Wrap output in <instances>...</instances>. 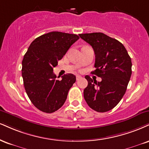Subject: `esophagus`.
<instances>
[{
    "label": "esophagus",
    "mask_w": 149,
    "mask_h": 149,
    "mask_svg": "<svg viewBox=\"0 0 149 149\" xmlns=\"http://www.w3.org/2000/svg\"><path fill=\"white\" fill-rule=\"evenodd\" d=\"M81 78H82V77L80 76H78H78H76V80H79L80 79H81Z\"/></svg>",
    "instance_id": "1"
}]
</instances>
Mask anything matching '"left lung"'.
Masks as SVG:
<instances>
[{
	"label": "left lung",
	"instance_id": "obj_1",
	"mask_svg": "<svg viewBox=\"0 0 149 149\" xmlns=\"http://www.w3.org/2000/svg\"><path fill=\"white\" fill-rule=\"evenodd\" d=\"M79 36L94 49L96 69L92 73L102 79L97 82L85 76L88 85L84 89V98L92 110L107 112L119 103L126 93L132 74L131 58L121 42L105 34Z\"/></svg>",
	"mask_w": 149,
	"mask_h": 149
}]
</instances>
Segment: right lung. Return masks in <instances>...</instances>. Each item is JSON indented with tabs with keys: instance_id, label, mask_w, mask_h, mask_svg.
Listing matches in <instances>:
<instances>
[{
	"instance_id": "add662e5",
	"label": "right lung",
	"mask_w": 149,
	"mask_h": 149,
	"mask_svg": "<svg viewBox=\"0 0 149 149\" xmlns=\"http://www.w3.org/2000/svg\"><path fill=\"white\" fill-rule=\"evenodd\" d=\"M80 37L74 34L51 32L31 43L22 61V77L27 95L35 106L52 113L64 105L76 76L67 73L58 80L53 69Z\"/></svg>"
}]
</instances>
